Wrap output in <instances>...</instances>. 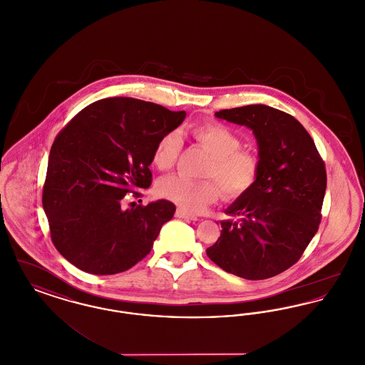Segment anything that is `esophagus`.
<instances>
[{"label": "esophagus", "mask_w": 365, "mask_h": 365, "mask_svg": "<svg viewBox=\"0 0 365 365\" xmlns=\"http://www.w3.org/2000/svg\"><path fill=\"white\" fill-rule=\"evenodd\" d=\"M175 216H176V217H180V219H187V220H197V216L191 215V213L183 210V209H176Z\"/></svg>", "instance_id": "34e87169"}]
</instances>
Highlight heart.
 <instances>
[{
    "mask_svg": "<svg viewBox=\"0 0 365 365\" xmlns=\"http://www.w3.org/2000/svg\"><path fill=\"white\" fill-rule=\"evenodd\" d=\"M190 134L210 153L202 173L205 179L194 180L180 175L163 178L157 183L160 197L183 210L198 212L216 202L220 195L227 201H234L253 189L260 176V157L241 148L242 140L232 128L222 123H202L194 125ZM180 145V137L175 131L165 133L157 140L152 153L157 170L167 171L174 167Z\"/></svg>",
    "mask_w": 365,
    "mask_h": 365,
    "instance_id": "obj_1",
    "label": "heart"
}]
</instances>
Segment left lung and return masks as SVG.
<instances>
[{
	"label": "left lung",
	"mask_w": 365,
	"mask_h": 365,
	"mask_svg": "<svg viewBox=\"0 0 365 365\" xmlns=\"http://www.w3.org/2000/svg\"><path fill=\"white\" fill-rule=\"evenodd\" d=\"M215 115L253 130L261 171L253 189L227 209L230 219L207 255L240 278H272L301 259L319 228L324 161L304 125L283 110L246 105Z\"/></svg>",
	"instance_id": "1"
}]
</instances>
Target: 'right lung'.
I'll use <instances>...</instances> for the list:
<instances>
[{
  "label": "right lung",
  "instance_id": "obj_1",
  "mask_svg": "<svg viewBox=\"0 0 365 365\" xmlns=\"http://www.w3.org/2000/svg\"><path fill=\"white\" fill-rule=\"evenodd\" d=\"M186 116L161 105L113 97L87 105L53 142L42 205L56 249L76 268L113 275L146 257L175 205L125 208L152 185L157 140ZM134 205V202H130Z\"/></svg>",
  "mask_w": 365,
  "mask_h": 365
}]
</instances>
